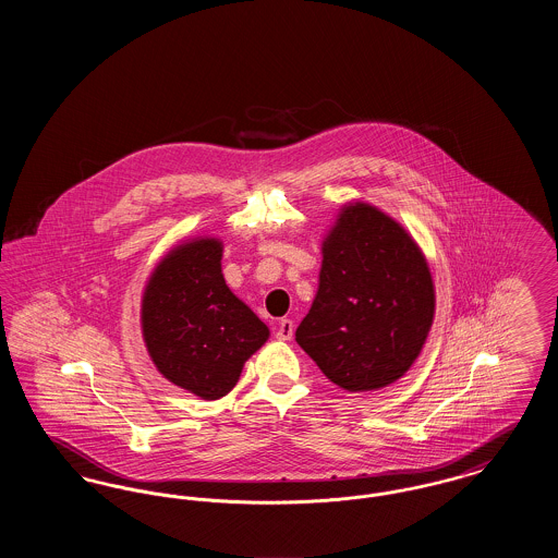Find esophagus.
I'll use <instances>...</instances> for the list:
<instances>
[{"label":"esophagus","mask_w":558,"mask_h":558,"mask_svg":"<svg viewBox=\"0 0 558 558\" xmlns=\"http://www.w3.org/2000/svg\"><path fill=\"white\" fill-rule=\"evenodd\" d=\"M292 335H294V324H292V319H280V322H278V328H276V339H278V341H291Z\"/></svg>","instance_id":"obj_1"}]
</instances>
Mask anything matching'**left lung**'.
Instances as JSON below:
<instances>
[{"instance_id": "obj_1", "label": "left lung", "mask_w": 558, "mask_h": 558, "mask_svg": "<svg viewBox=\"0 0 558 558\" xmlns=\"http://www.w3.org/2000/svg\"><path fill=\"white\" fill-rule=\"evenodd\" d=\"M322 253L318 294L296 343L351 393L391 385L418 357L435 312L421 248L391 217L355 203Z\"/></svg>"}]
</instances>
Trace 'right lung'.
Instances as JSON below:
<instances>
[{
	"instance_id": "right-lung-1",
	"label": "right lung",
	"mask_w": 558,
	"mask_h": 558,
	"mask_svg": "<svg viewBox=\"0 0 558 558\" xmlns=\"http://www.w3.org/2000/svg\"><path fill=\"white\" fill-rule=\"evenodd\" d=\"M142 328L160 374L203 399L223 398L269 335L228 289L221 244L213 239L175 248L157 267L144 292Z\"/></svg>"
}]
</instances>
